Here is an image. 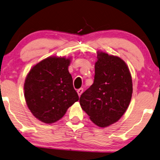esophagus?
Here are the masks:
<instances>
[{
    "label": "esophagus",
    "mask_w": 160,
    "mask_h": 160,
    "mask_svg": "<svg viewBox=\"0 0 160 160\" xmlns=\"http://www.w3.org/2000/svg\"><path fill=\"white\" fill-rule=\"evenodd\" d=\"M83 91H84V89H83V88H80V89H78L77 90V93L78 94V96H81V94L83 93Z\"/></svg>",
    "instance_id": "34e87169"
}]
</instances>
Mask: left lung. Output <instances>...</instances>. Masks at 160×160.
<instances>
[{
    "instance_id": "1",
    "label": "left lung",
    "mask_w": 160,
    "mask_h": 160,
    "mask_svg": "<svg viewBox=\"0 0 160 160\" xmlns=\"http://www.w3.org/2000/svg\"><path fill=\"white\" fill-rule=\"evenodd\" d=\"M94 83L81 95V107L97 126L117 122L130 104L133 84L126 63L119 57L97 52Z\"/></svg>"
}]
</instances>
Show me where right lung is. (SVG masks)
Segmentation results:
<instances>
[{"mask_svg": "<svg viewBox=\"0 0 160 160\" xmlns=\"http://www.w3.org/2000/svg\"><path fill=\"white\" fill-rule=\"evenodd\" d=\"M70 59L49 57L36 64L29 72L24 89L27 105L35 118L52 123L63 118L78 100L68 68Z\"/></svg>", "mask_w": 160, "mask_h": 160, "instance_id": "obj_1", "label": "right lung"}]
</instances>
